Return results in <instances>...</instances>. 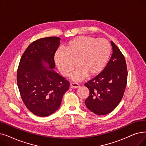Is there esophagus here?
Listing matches in <instances>:
<instances>
[{
	"mask_svg": "<svg viewBox=\"0 0 146 146\" xmlns=\"http://www.w3.org/2000/svg\"><path fill=\"white\" fill-rule=\"evenodd\" d=\"M80 85L76 83H70V87L72 88H78Z\"/></svg>",
	"mask_w": 146,
	"mask_h": 146,
	"instance_id": "34e87169",
	"label": "esophagus"
}]
</instances>
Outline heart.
Masks as SVG:
<instances>
[{
    "instance_id": "b5f03b06",
    "label": "heart",
    "mask_w": 146,
    "mask_h": 146,
    "mask_svg": "<svg viewBox=\"0 0 146 146\" xmlns=\"http://www.w3.org/2000/svg\"><path fill=\"white\" fill-rule=\"evenodd\" d=\"M109 43L104 39L92 37H79L69 42L64 51H58L55 56V64L66 76L70 74L76 67L79 68L72 76L80 80L87 75H97L104 68L110 54Z\"/></svg>"
}]
</instances>
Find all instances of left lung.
I'll list each match as a JSON object with an SVG mask.
<instances>
[{
	"instance_id": "1",
	"label": "left lung",
	"mask_w": 146,
	"mask_h": 146,
	"mask_svg": "<svg viewBox=\"0 0 146 146\" xmlns=\"http://www.w3.org/2000/svg\"><path fill=\"white\" fill-rule=\"evenodd\" d=\"M113 53L103 70L85 85L90 91L85 103L98 115L110 113L121 101L127 83L128 71L125 57L111 41Z\"/></svg>"
}]
</instances>
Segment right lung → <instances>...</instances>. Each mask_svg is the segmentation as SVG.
<instances>
[{
	"mask_svg": "<svg viewBox=\"0 0 146 146\" xmlns=\"http://www.w3.org/2000/svg\"><path fill=\"white\" fill-rule=\"evenodd\" d=\"M58 37L41 38L31 43L23 53L17 70V80L25 106L34 115L48 116L58 110L69 82L55 72L54 55ZM48 64L46 69L42 62Z\"/></svg>",
	"mask_w": 146,
	"mask_h": 146,
	"instance_id": "1",
	"label": "right lung"
}]
</instances>
